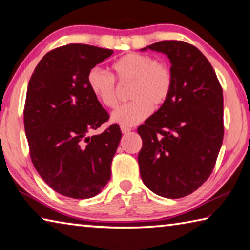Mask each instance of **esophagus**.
Listing matches in <instances>:
<instances>
[{
  "instance_id": "esophagus-1",
  "label": "esophagus",
  "mask_w": 250,
  "mask_h": 250,
  "mask_svg": "<svg viewBox=\"0 0 250 250\" xmlns=\"http://www.w3.org/2000/svg\"><path fill=\"white\" fill-rule=\"evenodd\" d=\"M120 128H121V132L122 133H129L132 130L131 128H129V126H125V125H121Z\"/></svg>"
}]
</instances>
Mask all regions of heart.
Wrapping results in <instances>:
<instances>
[{"label": "heart", "mask_w": 250, "mask_h": 250, "mask_svg": "<svg viewBox=\"0 0 250 250\" xmlns=\"http://www.w3.org/2000/svg\"><path fill=\"white\" fill-rule=\"evenodd\" d=\"M112 74L100 68H93L86 75V82L97 100L106 108H116L119 90L114 78L122 85L131 84L128 102L112 113V121L130 126L139 124L169 100L173 89V74L165 63L152 55L128 53L112 64Z\"/></svg>", "instance_id": "heart-1"}]
</instances>
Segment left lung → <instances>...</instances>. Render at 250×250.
Returning a JSON list of instances; mask_svg holds the SVG:
<instances>
[{"instance_id":"1","label":"left lung","mask_w":250,"mask_h":250,"mask_svg":"<svg viewBox=\"0 0 250 250\" xmlns=\"http://www.w3.org/2000/svg\"><path fill=\"white\" fill-rule=\"evenodd\" d=\"M169 58V100L138 128L144 184L161 197L192 193L211 175L224 138L223 89L207 58L184 41H160L142 50Z\"/></svg>"}]
</instances>
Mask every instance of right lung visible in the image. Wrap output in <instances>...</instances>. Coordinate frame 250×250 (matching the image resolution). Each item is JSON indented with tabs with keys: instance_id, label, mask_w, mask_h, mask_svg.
<instances>
[{
	"instance_id": "right-lung-1",
	"label": "right lung",
	"mask_w": 250,
	"mask_h": 250,
	"mask_svg": "<svg viewBox=\"0 0 250 250\" xmlns=\"http://www.w3.org/2000/svg\"><path fill=\"white\" fill-rule=\"evenodd\" d=\"M112 50L88 44L47 52L32 73L24 105V129L34 168L47 185L74 199L94 197L108 184L121 139L118 125L90 137L109 120L91 92L86 75Z\"/></svg>"
}]
</instances>
